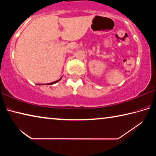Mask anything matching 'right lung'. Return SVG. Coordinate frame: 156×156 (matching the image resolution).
Here are the masks:
<instances>
[{
	"label": "right lung",
	"mask_w": 156,
	"mask_h": 156,
	"mask_svg": "<svg viewBox=\"0 0 156 156\" xmlns=\"http://www.w3.org/2000/svg\"><path fill=\"white\" fill-rule=\"evenodd\" d=\"M61 78H62V77L60 78L59 80H56V81H54V82H52V83H47V84H45L46 85H51V84H55V83H58V81H60V80H61ZM39 85H40V84H39Z\"/></svg>",
	"instance_id": "add662e5"
}]
</instances>
